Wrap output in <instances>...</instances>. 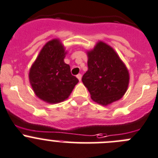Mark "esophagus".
<instances>
[{
    "label": "esophagus",
    "instance_id": "34e87169",
    "mask_svg": "<svg viewBox=\"0 0 158 158\" xmlns=\"http://www.w3.org/2000/svg\"><path fill=\"white\" fill-rule=\"evenodd\" d=\"M76 77H77V79H79V81L80 82L81 79H82V76H81V74H78L77 76H76Z\"/></svg>",
    "mask_w": 158,
    "mask_h": 158
}]
</instances>
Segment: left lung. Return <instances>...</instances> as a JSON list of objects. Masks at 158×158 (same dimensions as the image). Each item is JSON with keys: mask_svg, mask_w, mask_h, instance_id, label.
I'll return each mask as SVG.
<instances>
[{"mask_svg": "<svg viewBox=\"0 0 158 158\" xmlns=\"http://www.w3.org/2000/svg\"><path fill=\"white\" fill-rule=\"evenodd\" d=\"M88 70L82 81L94 102L107 106L120 100L127 91L129 72L110 45L98 41L87 51Z\"/></svg>", "mask_w": 158, "mask_h": 158, "instance_id": "8db88e82", "label": "left lung"}]
</instances>
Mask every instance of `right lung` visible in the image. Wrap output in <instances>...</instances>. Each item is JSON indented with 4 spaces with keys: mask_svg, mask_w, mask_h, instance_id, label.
Returning a JSON list of instances; mask_svg holds the SVG:
<instances>
[{
    "mask_svg": "<svg viewBox=\"0 0 158 158\" xmlns=\"http://www.w3.org/2000/svg\"><path fill=\"white\" fill-rule=\"evenodd\" d=\"M67 51L59 39L48 41L31 66L29 79L38 98L48 104H57L69 98L79 82L71 74L64 59Z\"/></svg>",
    "mask_w": 158,
    "mask_h": 158,
    "instance_id": "right-lung-1",
    "label": "right lung"
}]
</instances>
